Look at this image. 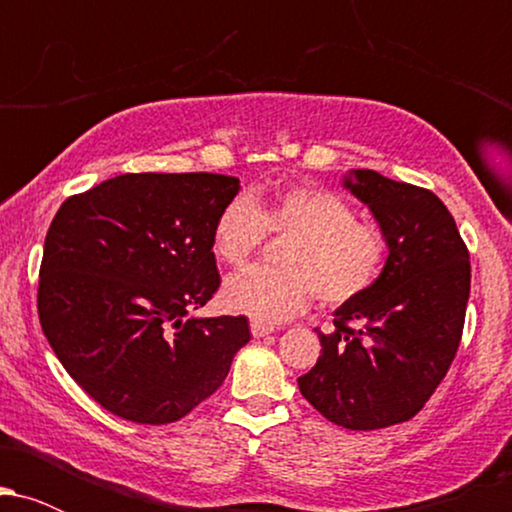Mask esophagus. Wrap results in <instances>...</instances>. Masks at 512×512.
I'll use <instances>...</instances> for the list:
<instances>
[{
	"label": "esophagus",
	"mask_w": 512,
	"mask_h": 512,
	"mask_svg": "<svg viewBox=\"0 0 512 512\" xmlns=\"http://www.w3.org/2000/svg\"><path fill=\"white\" fill-rule=\"evenodd\" d=\"M250 332H252V337H267V334H272L274 332V327H269V325H262V322H252L250 325Z\"/></svg>",
	"instance_id": "obj_1"
}]
</instances>
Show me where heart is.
Segmentation results:
<instances>
[{
  "mask_svg": "<svg viewBox=\"0 0 512 512\" xmlns=\"http://www.w3.org/2000/svg\"><path fill=\"white\" fill-rule=\"evenodd\" d=\"M267 231L289 238L279 252L281 269L248 267L228 276L221 293L231 313L255 322L291 320L313 293L322 305H344L363 296L383 272L385 233L358 221L356 209L325 187L291 185L269 197H233L211 228V252L238 267Z\"/></svg>",
  "mask_w": 512,
  "mask_h": 512,
  "instance_id": "heart-1",
  "label": "heart"
}]
</instances>
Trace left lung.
Here are the masks:
<instances>
[{
    "label": "left lung",
    "mask_w": 512,
    "mask_h": 512,
    "mask_svg": "<svg viewBox=\"0 0 512 512\" xmlns=\"http://www.w3.org/2000/svg\"><path fill=\"white\" fill-rule=\"evenodd\" d=\"M342 185L387 240L378 281L334 310V332L298 378L301 395L332 424L373 431L416 414L457 354L469 298V252L433 192L349 170Z\"/></svg>",
    "instance_id": "8db88e82"
}]
</instances>
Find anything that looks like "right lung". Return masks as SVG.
I'll return each mask as SVG.
<instances>
[{"instance_id": "obj_1", "label": "right lung", "mask_w": 512, "mask_h": 512, "mask_svg": "<svg viewBox=\"0 0 512 512\" xmlns=\"http://www.w3.org/2000/svg\"><path fill=\"white\" fill-rule=\"evenodd\" d=\"M240 180L127 173L62 204L38 315L81 390L134 424H173L219 390L248 317H195L221 284L211 228Z\"/></svg>"}]
</instances>
